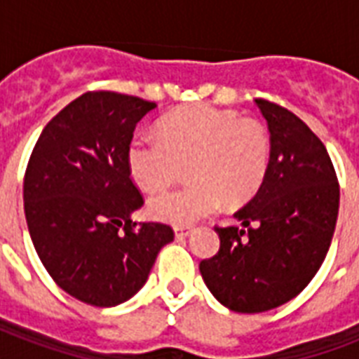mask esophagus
I'll use <instances>...</instances> for the list:
<instances>
[{
    "instance_id": "34e87169",
    "label": "esophagus",
    "mask_w": 359,
    "mask_h": 359,
    "mask_svg": "<svg viewBox=\"0 0 359 359\" xmlns=\"http://www.w3.org/2000/svg\"><path fill=\"white\" fill-rule=\"evenodd\" d=\"M191 235V229L190 227H175V236L179 240L186 238V236Z\"/></svg>"
}]
</instances>
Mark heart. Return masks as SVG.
Returning a JSON list of instances; mask_svg holds the SVG:
<instances>
[{"label":"heart","mask_w":359,"mask_h":359,"mask_svg":"<svg viewBox=\"0 0 359 359\" xmlns=\"http://www.w3.org/2000/svg\"><path fill=\"white\" fill-rule=\"evenodd\" d=\"M270 156V134L259 121L208 104L173 109L158 123V140L135 135L126 154L132 179L149 194L168 190L188 168L190 186L149 203L152 218L180 227L216 212L222 201L240 207L255 197Z\"/></svg>","instance_id":"1"}]
</instances>
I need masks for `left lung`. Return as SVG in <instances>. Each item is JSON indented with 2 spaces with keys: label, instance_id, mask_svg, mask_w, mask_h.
Returning <instances> with one entry per match:
<instances>
[{
  "label": "left lung",
  "instance_id": "8db88e82",
  "mask_svg": "<svg viewBox=\"0 0 359 359\" xmlns=\"http://www.w3.org/2000/svg\"><path fill=\"white\" fill-rule=\"evenodd\" d=\"M272 156L266 180L219 227V250L199 264L216 300L236 313H262L292 300L326 259L339 212V182L318 135L283 106L255 98Z\"/></svg>",
  "mask_w": 359,
  "mask_h": 359
}]
</instances>
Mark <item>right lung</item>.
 I'll return each mask as SVG.
<instances>
[{
    "label": "right lung",
    "mask_w": 359,
    "mask_h": 359,
    "mask_svg": "<svg viewBox=\"0 0 359 359\" xmlns=\"http://www.w3.org/2000/svg\"><path fill=\"white\" fill-rule=\"evenodd\" d=\"M156 104L89 91L39 135L24 177V210L36 255L55 283L89 306L111 307L145 285L173 242L160 222H132L143 196L130 177L135 124Z\"/></svg>",
    "instance_id": "1"
}]
</instances>
